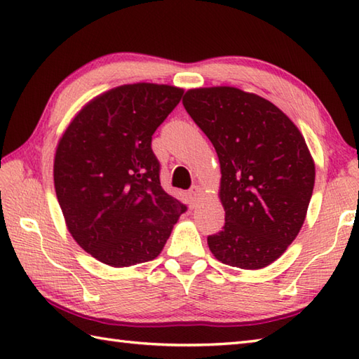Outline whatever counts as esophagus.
Segmentation results:
<instances>
[{
	"mask_svg": "<svg viewBox=\"0 0 359 359\" xmlns=\"http://www.w3.org/2000/svg\"><path fill=\"white\" fill-rule=\"evenodd\" d=\"M188 194H189V197H191L193 202H197V199H199V197L202 196V189H201V187L194 185L191 189H189Z\"/></svg>",
	"mask_w": 359,
	"mask_h": 359,
	"instance_id": "1",
	"label": "esophagus"
}]
</instances>
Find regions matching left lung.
Here are the masks:
<instances>
[{
  "label": "left lung",
  "mask_w": 359,
  "mask_h": 359,
  "mask_svg": "<svg viewBox=\"0 0 359 359\" xmlns=\"http://www.w3.org/2000/svg\"><path fill=\"white\" fill-rule=\"evenodd\" d=\"M184 106L215 147L225 225L208 236L226 265L257 270L294 241L315 187V165L293 121L265 98L230 86L188 90Z\"/></svg>",
  "instance_id": "8db88e82"
}]
</instances>
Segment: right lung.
<instances>
[{
  "label": "right lung",
  "mask_w": 359,
  "mask_h": 359,
  "mask_svg": "<svg viewBox=\"0 0 359 359\" xmlns=\"http://www.w3.org/2000/svg\"><path fill=\"white\" fill-rule=\"evenodd\" d=\"M182 95L152 83L111 89L80 111L58 143L53 182L67 228L103 264L152 261L187 211L163 191L151 148Z\"/></svg>",
  "instance_id": "1"
}]
</instances>
